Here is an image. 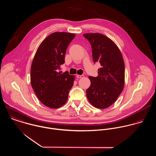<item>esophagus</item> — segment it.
<instances>
[{
    "instance_id": "obj_1",
    "label": "esophagus",
    "mask_w": 156,
    "mask_h": 156,
    "mask_svg": "<svg viewBox=\"0 0 156 156\" xmlns=\"http://www.w3.org/2000/svg\"><path fill=\"white\" fill-rule=\"evenodd\" d=\"M76 77H77V78H83V77H84V76H83V75H79V74H77V75L76 76Z\"/></svg>"
}]
</instances>
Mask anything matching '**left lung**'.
Instances as JSON below:
<instances>
[{"mask_svg": "<svg viewBox=\"0 0 156 156\" xmlns=\"http://www.w3.org/2000/svg\"><path fill=\"white\" fill-rule=\"evenodd\" d=\"M91 45L94 63L99 62L97 77L89 76L87 97L92 105L105 109L115 103L124 86L125 67L121 53L111 39L99 33L85 34Z\"/></svg>", "mask_w": 156, "mask_h": 156, "instance_id": "obj_1", "label": "left lung"}]
</instances>
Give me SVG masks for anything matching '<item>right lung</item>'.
<instances>
[{"label":"right lung","mask_w":156,"mask_h":156,"mask_svg":"<svg viewBox=\"0 0 156 156\" xmlns=\"http://www.w3.org/2000/svg\"><path fill=\"white\" fill-rule=\"evenodd\" d=\"M75 36L67 32L52 33L40 45L32 61V87L39 100L50 108L63 106L74 85V76L68 71L61 74L59 70L65 63L67 47Z\"/></svg>","instance_id":"1"}]
</instances>
